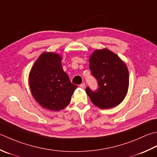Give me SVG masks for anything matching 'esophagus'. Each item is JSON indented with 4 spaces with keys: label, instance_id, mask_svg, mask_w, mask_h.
<instances>
[{
    "label": "esophagus",
    "instance_id": "1",
    "mask_svg": "<svg viewBox=\"0 0 157 157\" xmlns=\"http://www.w3.org/2000/svg\"><path fill=\"white\" fill-rule=\"evenodd\" d=\"M85 86H86L85 83H82V84H79V87L82 88H85Z\"/></svg>",
    "mask_w": 157,
    "mask_h": 157
}]
</instances>
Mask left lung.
I'll use <instances>...</instances> for the list:
<instances>
[{"label":"left lung","instance_id":"obj_1","mask_svg":"<svg viewBox=\"0 0 157 157\" xmlns=\"http://www.w3.org/2000/svg\"><path fill=\"white\" fill-rule=\"evenodd\" d=\"M89 68L99 86L96 90L86 88L92 103L101 109L121 103L127 93L129 81L127 67L121 58L107 49L97 50L91 55Z\"/></svg>","mask_w":157,"mask_h":157}]
</instances>
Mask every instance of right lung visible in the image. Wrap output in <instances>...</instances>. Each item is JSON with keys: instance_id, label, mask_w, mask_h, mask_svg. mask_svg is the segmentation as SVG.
<instances>
[{"instance_id": "obj_1", "label": "right lung", "mask_w": 157, "mask_h": 157, "mask_svg": "<svg viewBox=\"0 0 157 157\" xmlns=\"http://www.w3.org/2000/svg\"><path fill=\"white\" fill-rule=\"evenodd\" d=\"M29 85L35 99L52 111H60L68 105L78 87L63 71L61 57L51 52H44L36 60L30 71Z\"/></svg>"}]
</instances>
